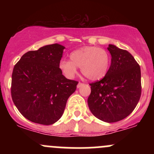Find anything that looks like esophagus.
<instances>
[{"instance_id": "esophagus-1", "label": "esophagus", "mask_w": 154, "mask_h": 154, "mask_svg": "<svg viewBox=\"0 0 154 154\" xmlns=\"http://www.w3.org/2000/svg\"><path fill=\"white\" fill-rule=\"evenodd\" d=\"M83 83H81V82H79L78 83V84H77V88H80V87H81L82 86H83Z\"/></svg>"}]
</instances>
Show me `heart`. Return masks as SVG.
I'll return each instance as SVG.
<instances>
[{
	"mask_svg": "<svg viewBox=\"0 0 154 154\" xmlns=\"http://www.w3.org/2000/svg\"><path fill=\"white\" fill-rule=\"evenodd\" d=\"M70 60H62L59 67L68 78H73L77 67L90 80H98L106 74L110 63L109 53L103 48L86 46L73 51Z\"/></svg>",
	"mask_w": 154,
	"mask_h": 154,
	"instance_id": "obj_1",
	"label": "heart"
}]
</instances>
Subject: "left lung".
<instances>
[{
	"label": "left lung",
	"instance_id": "8db88e82",
	"mask_svg": "<svg viewBox=\"0 0 154 154\" xmlns=\"http://www.w3.org/2000/svg\"><path fill=\"white\" fill-rule=\"evenodd\" d=\"M111 66L100 80L90 83V111L97 119L113 123L125 119L136 108L142 94L140 66L126 50L107 48Z\"/></svg>",
	"mask_w": 154,
	"mask_h": 154
}]
</instances>
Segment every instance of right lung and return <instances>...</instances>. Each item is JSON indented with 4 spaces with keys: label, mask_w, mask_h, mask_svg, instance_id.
<instances>
[{
    "label": "right lung",
    "mask_w": 154,
    "mask_h": 154,
    "mask_svg": "<svg viewBox=\"0 0 154 154\" xmlns=\"http://www.w3.org/2000/svg\"><path fill=\"white\" fill-rule=\"evenodd\" d=\"M64 46L53 44L24 54L15 65L11 95L21 114L30 122L53 125L63 116L78 82L68 80L59 64Z\"/></svg>",
    "instance_id": "add662e5"
}]
</instances>
